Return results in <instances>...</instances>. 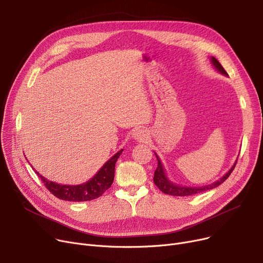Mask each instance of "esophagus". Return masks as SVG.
<instances>
[{"label": "esophagus", "mask_w": 263, "mask_h": 263, "mask_svg": "<svg viewBox=\"0 0 263 263\" xmlns=\"http://www.w3.org/2000/svg\"><path fill=\"white\" fill-rule=\"evenodd\" d=\"M133 137H134L135 140H137V141H144V140H146L147 137H148V132H147L146 129H143V128L136 129L133 132Z\"/></svg>", "instance_id": "obj_1"}]
</instances>
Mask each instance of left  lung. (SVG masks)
Returning a JSON list of instances; mask_svg holds the SVG:
<instances>
[{
    "label": "left lung",
    "mask_w": 263,
    "mask_h": 263,
    "mask_svg": "<svg viewBox=\"0 0 263 263\" xmlns=\"http://www.w3.org/2000/svg\"><path fill=\"white\" fill-rule=\"evenodd\" d=\"M211 62H212L213 66L216 68V70H218L220 73L227 76L226 70L223 68V66L219 64V62L215 58H211ZM156 157H157V160H158V167L155 171L154 182L160 189V191L164 193V194L172 195V196H189V195L198 194V193L214 189V187L218 186L219 184H222L226 180V179L230 176V174L232 173V171L234 170V167H236V165H237V162H236V163L233 164V166L229 170V172L225 176H223V178H220L219 180L215 181L214 183H211L209 185H204V186H199V187H187V186L176 185L175 183L171 182L168 179H167L166 175H165L163 165H162L159 157L157 155H156Z\"/></svg>",
    "instance_id": "obj_1"
}]
</instances>
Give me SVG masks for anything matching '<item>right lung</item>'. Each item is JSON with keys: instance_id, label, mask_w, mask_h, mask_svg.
Instances as JSON below:
<instances>
[{"instance_id": "add662e5", "label": "right lung", "mask_w": 263, "mask_h": 263, "mask_svg": "<svg viewBox=\"0 0 263 263\" xmlns=\"http://www.w3.org/2000/svg\"><path fill=\"white\" fill-rule=\"evenodd\" d=\"M121 153L122 150L110 158L89 181L79 185H62L48 180L36 171L35 173L55 197L68 201H88L100 197L112 185L114 181L115 164Z\"/></svg>"}]
</instances>
